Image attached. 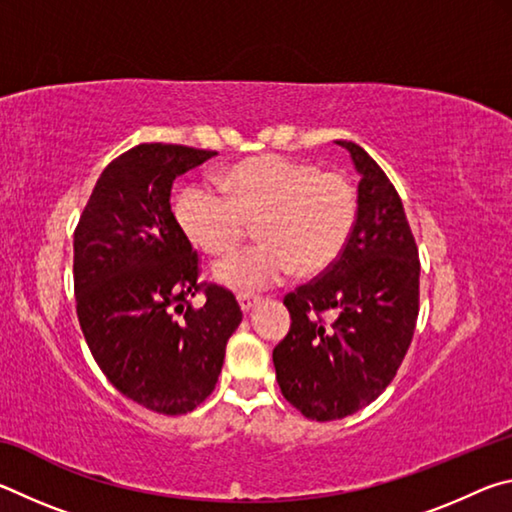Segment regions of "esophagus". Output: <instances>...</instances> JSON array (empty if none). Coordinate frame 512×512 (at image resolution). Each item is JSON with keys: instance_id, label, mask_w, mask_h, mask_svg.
<instances>
[{"instance_id": "obj_1", "label": "esophagus", "mask_w": 512, "mask_h": 512, "mask_svg": "<svg viewBox=\"0 0 512 512\" xmlns=\"http://www.w3.org/2000/svg\"><path fill=\"white\" fill-rule=\"evenodd\" d=\"M237 300H239L241 311H250V309L257 305V298L255 296H248V293H239Z\"/></svg>"}]
</instances>
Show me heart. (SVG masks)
Wrapping results in <instances>:
<instances>
[{"label": "heart", "instance_id": "obj_1", "mask_svg": "<svg viewBox=\"0 0 512 512\" xmlns=\"http://www.w3.org/2000/svg\"><path fill=\"white\" fill-rule=\"evenodd\" d=\"M223 192L203 183L178 192L173 214L196 248L230 255L255 223L262 244L225 259L214 277L250 293L298 277L325 273L348 246L357 225V189L339 171L284 155L241 160L221 176Z\"/></svg>", "mask_w": 512, "mask_h": 512}]
</instances>
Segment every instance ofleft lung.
<instances>
[{
	"label": "left lung",
	"mask_w": 512,
	"mask_h": 512,
	"mask_svg": "<svg viewBox=\"0 0 512 512\" xmlns=\"http://www.w3.org/2000/svg\"><path fill=\"white\" fill-rule=\"evenodd\" d=\"M357 225L327 271L284 298L289 334L275 345V377L309 420H341L386 391L409 350L420 309V259L395 187L359 144ZM334 310L332 324L322 314Z\"/></svg>",
	"instance_id": "left-lung-1"
}]
</instances>
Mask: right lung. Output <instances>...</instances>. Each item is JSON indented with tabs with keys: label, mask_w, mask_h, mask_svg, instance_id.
<instances>
[{
	"label": "right lung",
	"mask_w": 512,
	"mask_h": 512,
	"mask_svg": "<svg viewBox=\"0 0 512 512\" xmlns=\"http://www.w3.org/2000/svg\"><path fill=\"white\" fill-rule=\"evenodd\" d=\"M216 151L137 144L103 169L74 230L76 314L103 375L155 413L194 411L214 391L241 323L228 289L198 284V255L171 185ZM198 290L206 305L188 302Z\"/></svg>",
	"instance_id": "add662e5"
}]
</instances>
